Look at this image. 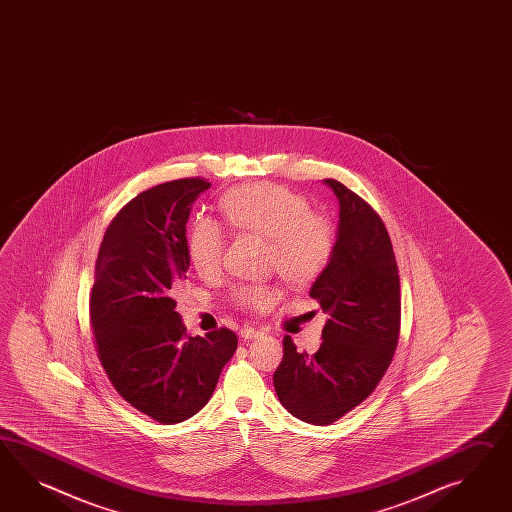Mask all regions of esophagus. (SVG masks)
<instances>
[{
	"label": "esophagus",
	"mask_w": 512,
	"mask_h": 512,
	"mask_svg": "<svg viewBox=\"0 0 512 512\" xmlns=\"http://www.w3.org/2000/svg\"><path fill=\"white\" fill-rule=\"evenodd\" d=\"M261 335L262 331H259L257 327H250V325H248V327H242V329H240V337L244 338V340H251V338L261 337Z\"/></svg>",
	"instance_id": "1"
}]
</instances>
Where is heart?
Instances as JSON below:
<instances>
[{
	"label": "heart",
	"instance_id": "obj_1",
	"mask_svg": "<svg viewBox=\"0 0 512 512\" xmlns=\"http://www.w3.org/2000/svg\"><path fill=\"white\" fill-rule=\"evenodd\" d=\"M220 212L231 229L268 240V262L288 285H309L318 279L335 253V229L331 222L311 212L307 200L288 188L272 183H253L231 190L220 201ZM227 235L209 216H198L188 231V259L203 277L222 270ZM279 298L277 288L242 285L233 301L246 311H264Z\"/></svg>",
	"mask_w": 512,
	"mask_h": 512
}]
</instances>
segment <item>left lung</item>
I'll return each instance as SVG.
<instances>
[{"label": "left lung", "instance_id": "left-lung-1", "mask_svg": "<svg viewBox=\"0 0 512 512\" xmlns=\"http://www.w3.org/2000/svg\"><path fill=\"white\" fill-rule=\"evenodd\" d=\"M340 203L337 244L312 283L311 298L327 314L316 353L283 338L274 374L277 398L307 424L329 425L368 398L398 348V264L381 216L340 181L325 179Z\"/></svg>", "mask_w": 512, "mask_h": 512}]
</instances>
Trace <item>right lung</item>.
<instances>
[{"mask_svg":"<svg viewBox=\"0 0 512 512\" xmlns=\"http://www.w3.org/2000/svg\"><path fill=\"white\" fill-rule=\"evenodd\" d=\"M209 187L187 177L140 192L114 216L96 259L88 305L101 366L116 392L159 424L203 409L237 349L227 327L188 337L175 311L190 266L188 216Z\"/></svg>","mask_w":512,"mask_h":512,"instance_id":"add662e5","label":"right lung"}]
</instances>
